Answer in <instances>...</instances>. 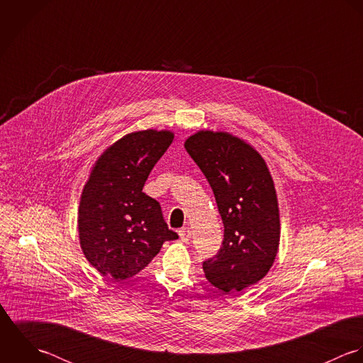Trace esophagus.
Here are the masks:
<instances>
[{"mask_svg":"<svg viewBox=\"0 0 363 363\" xmlns=\"http://www.w3.org/2000/svg\"><path fill=\"white\" fill-rule=\"evenodd\" d=\"M178 233H179V238H181V241H184V242H188V241L191 240V237H192V231H191L188 227L181 228Z\"/></svg>","mask_w":363,"mask_h":363,"instance_id":"34e87169","label":"esophagus"}]
</instances>
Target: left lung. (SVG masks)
<instances>
[{
    "instance_id": "8db88e82",
    "label": "left lung",
    "mask_w": 363,
    "mask_h": 363,
    "mask_svg": "<svg viewBox=\"0 0 363 363\" xmlns=\"http://www.w3.org/2000/svg\"><path fill=\"white\" fill-rule=\"evenodd\" d=\"M185 148L213 189L224 225L218 255L203 262L206 279L224 293L261 281L279 248L275 184L261 154L227 132L199 130Z\"/></svg>"
}]
</instances>
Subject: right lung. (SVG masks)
<instances>
[{"mask_svg": "<svg viewBox=\"0 0 363 363\" xmlns=\"http://www.w3.org/2000/svg\"><path fill=\"white\" fill-rule=\"evenodd\" d=\"M172 140L169 130L133 132L95 161L79 199L78 237L86 261L104 277H135L165 241L178 238L164 221L160 203L143 192Z\"/></svg>", "mask_w": 363, "mask_h": 363, "instance_id": "obj_1", "label": "right lung"}]
</instances>
